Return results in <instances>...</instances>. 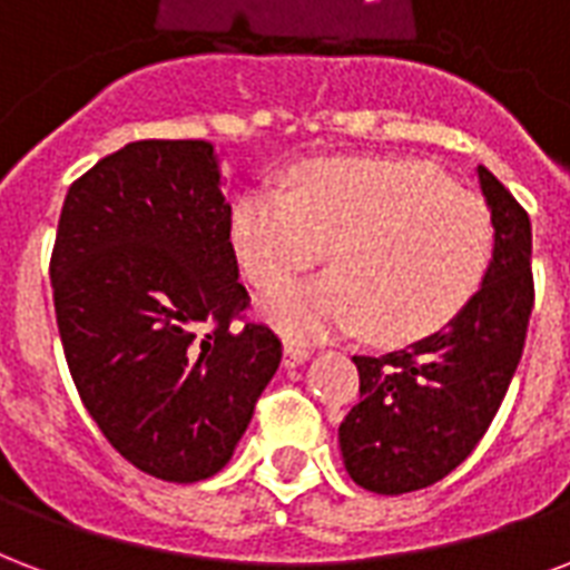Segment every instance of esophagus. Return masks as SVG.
<instances>
[{
	"label": "esophagus",
	"instance_id": "esophagus-1",
	"mask_svg": "<svg viewBox=\"0 0 570 570\" xmlns=\"http://www.w3.org/2000/svg\"><path fill=\"white\" fill-rule=\"evenodd\" d=\"M307 358H311V350H307V346H298V343H286V346H284V364H286V367L304 364Z\"/></svg>",
	"mask_w": 570,
	"mask_h": 570
}]
</instances>
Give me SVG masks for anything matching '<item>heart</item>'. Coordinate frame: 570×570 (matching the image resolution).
<instances>
[{"label":"heart","mask_w":570,"mask_h":570,"mask_svg":"<svg viewBox=\"0 0 570 570\" xmlns=\"http://www.w3.org/2000/svg\"><path fill=\"white\" fill-rule=\"evenodd\" d=\"M233 245L263 289L316 266L332 272L284 286L263 314L293 337L367 328L412 343L463 311L488 272V206L421 160L323 158L293 173V194L247 190L233 212Z\"/></svg>","instance_id":"heart-1"}]
</instances>
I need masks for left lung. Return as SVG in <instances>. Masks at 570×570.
I'll use <instances>...</instances> for the list:
<instances>
[{
    "mask_svg": "<svg viewBox=\"0 0 570 570\" xmlns=\"http://www.w3.org/2000/svg\"><path fill=\"white\" fill-rule=\"evenodd\" d=\"M493 224V259L478 289L442 332L410 350L353 355L355 403L343 419V466L355 484L382 497L424 490L472 454L502 406L535 302L532 227L527 208L478 167Z\"/></svg>",
    "mask_w": 570,
    "mask_h": 570,
    "instance_id": "1",
    "label": "left lung"
}]
</instances>
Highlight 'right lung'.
<instances>
[{
	"label": "right lung",
	"mask_w": 570,
	"mask_h": 570,
	"mask_svg": "<svg viewBox=\"0 0 570 570\" xmlns=\"http://www.w3.org/2000/svg\"><path fill=\"white\" fill-rule=\"evenodd\" d=\"M229 227L206 140L128 142L73 181L59 215L50 281L68 371L112 449L160 481L227 466L281 364L277 334L242 320Z\"/></svg>",
	"instance_id": "add662e5"
}]
</instances>
